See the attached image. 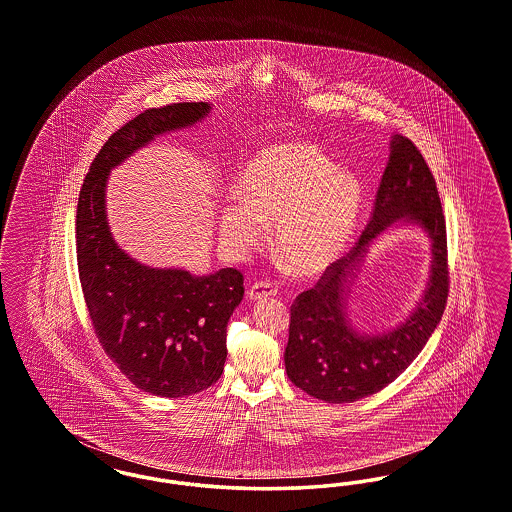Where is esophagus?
I'll return each mask as SVG.
<instances>
[{"mask_svg":"<svg viewBox=\"0 0 512 512\" xmlns=\"http://www.w3.org/2000/svg\"><path fill=\"white\" fill-rule=\"evenodd\" d=\"M277 294V287L271 281H256L250 289H248V298L250 300H264L269 296Z\"/></svg>","mask_w":512,"mask_h":512,"instance_id":"obj_1","label":"esophagus"}]
</instances>
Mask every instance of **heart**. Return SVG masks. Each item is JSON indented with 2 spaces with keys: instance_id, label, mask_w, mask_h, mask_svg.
I'll list each match as a JSON object with an SVG mask.
<instances>
[{
  "instance_id": "heart-1",
  "label": "heart",
  "mask_w": 512,
  "mask_h": 512,
  "mask_svg": "<svg viewBox=\"0 0 512 512\" xmlns=\"http://www.w3.org/2000/svg\"><path fill=\"white\" fill-rule=\"evenodd\" d=\"M241 197L220 214L223 241L235 250L260 245L266 223L275 248L296 273H319L346 250L356 229L359 179L308 143L275 145L246 166Z\"/></svg>"
}]
</instances>
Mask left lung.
Segmentation results:
<instances>
[{
    "label": "left lung",
    "instance_id": "1",
    "mask_svg": "<svg viewBox=\"0 0 512 512\" xmlns=\"http://www.w3.org/2000/svg\"><path fill=\"white\" fill-rule=\"evenodd\" d=\"M398 219L417 222L429 233L431 283L420 308L398 330L361 337L345 321L343 296L368 243ZM447 294V233L436 181L415 143L396 134L371 218L352 252L327 267L317 285L298 294L290 306L287 375L300 390L329 403H350L377 394L421 354L444 315Z\"/></svg>",
    "mask_w": 512,
    "mask_h": 512
}]
</instances>
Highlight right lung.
I'll use <instances>...</instances> for the list:
<instances>
[{"mask_svg": "<svg viewBox=\"0 0 512 512\" xmlns=\"http://www.w3.org/2000/svg\"><path fill=\"white\" fill-rule=\"evenodd\" d=\"M208 111L200 101L137 114L95 155L78 197L76 260L95 336L130 382L160 398L199 394L222 377L227 321L243 300L245 277L235 267L197 277L137 264L112 241L105 185L111 168L139 147Z\"/></svg>", "mask_w": 512, "mask_h": 512, "instance_id": "1", "label": "right lung"}]
</instances>
